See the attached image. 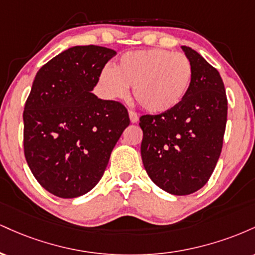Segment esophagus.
I'll list each match as a JSON object with an SVG mask.
<instances>
[{"mask_svg": "<svg viewBox=\"0 0 255 255\" xmlns=\"http://www.w3.org/2000/svg\"><path fill=\"white\" fill-rule=\"evenodd\" d=\"M129 119H130V122L131 124H136L137 121H139V116H137L136 113H134V111H129Z\"/></svg>", "mask_w": 255, "mask_h": 255, "instance_id": "1", "label": "esophagus"}]
</instances>
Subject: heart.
I'll return each mask as SVG.
<instances>
[{
	"mask_svg": "<svg viewBox=\"0 0 255 255\" xmlns=\"http://www.w3.org/2000/svg\"><path fill=\"white\" fill-rule=\"evenodd\" d=\"M193 68L189 58L164 49L130 51L122 55L115 68L105 66L98 75L104 98L124 99L133 87L140 107L154 114L170 111L188 93Z\"/></svg>",
	"mask_w": 255,
	"mask_h": 255,
	"instance_id": "heart-1",
	"label": "heart"
}]
</instances>
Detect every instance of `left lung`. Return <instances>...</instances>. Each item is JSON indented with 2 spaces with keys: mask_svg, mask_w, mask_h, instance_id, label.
<instances>
[{
  "mask_svg": "<svg viewBox=\"0 0 255 255\" xmlns=\"http://www.w3.org/2000/svg\"><path fill=\"white\" fill-rule=\"evenodd\" d=\"M193 68L192 84L175 109L144 115L141 158L148 176L174 195H188L209 181L221 156L228 101L215 67L189 46H182Z\"/></svg>",
  "mask_w": 255,
  "mask_h": 255,
  "instance_id": "8db88e82",
  "label": "left lung"
}]
</instances>
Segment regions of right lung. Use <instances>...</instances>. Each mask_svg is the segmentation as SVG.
<instances>
[{
    "label": "right lung",
    "instance_id": "obj_1",
    "mask_svg": "<svg viewBox=\"0 0 255 255\" xmlns=\"http://www.w3.org/2000/svg\"><path fill=\"white\" fill-rule=\"evenodd\" d=\"M115 50L67 49L37 72L24 110V152L32 174L58 198L86 194L99 182L111 151L129 125L120 102L93 95Z\"/></svg>",
    "mask_w": 255,
    "mask_h": 255
}]
</instances>
